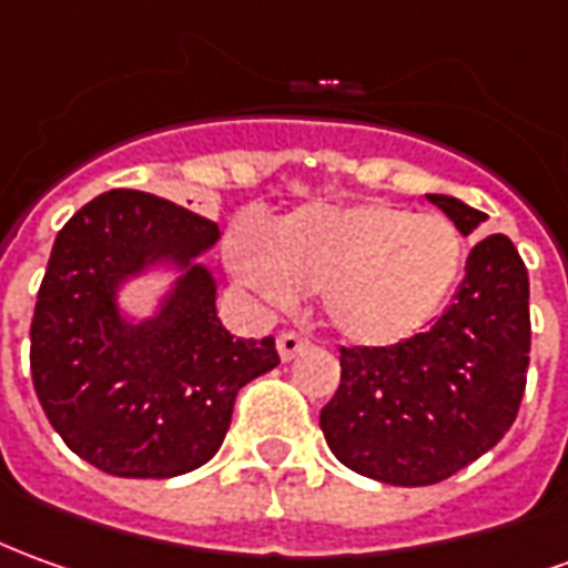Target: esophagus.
I'll use <instances>...</instances> for the list:
<instances>
[{
    "label": "esophagus",
    "mask_w": 568,
    "mask_h": 568,
    "mask_svg": "<svg viewBox=\"0 0 568 568\" xmlns=\"http://www.w3.org/2000/svg\"><path fill=\"white\" fill-rule=\"evenodd\" d=\"M304 347H307V338H301L295 332H283V335L276 338V351H280V359H283V363L295 359Z\"/></svg>",
    "instance_id": "34e87169"
}]
</instances>
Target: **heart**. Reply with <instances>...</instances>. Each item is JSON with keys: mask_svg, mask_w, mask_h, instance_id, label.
<instances>
[{"mask_svg": "<svg viewBox=\"0 0 568 568\" xmlns=\"http://www.w3.org/2000/svg\"><path fill=\"white\" fill-rule=\"evenodd\" d=\"M449 217L390 202L307 205L271 236L240 221L227 233L233 276L267 304L320 295L325 323L356 347H396L443 313L462 276Z\"/></svg>", "mask_w": 568, "mask_h": 568, "instance_id": "1", "label": "heart"}]
</instances>
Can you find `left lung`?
I'll use <instances>...</instances> for the list:
<instances>
[{
  "label": "left lung",
  "mask_w": 568,
  "mask_h": 568,
  "mask_svg": "<svg viewBox=\"0 0 568 568\" xmlns=\"http://www.w3.org/2000/svg\"><path fill=\"white\" fill-rule=\"evenodd\" d=\"M470 236L467 202L427 193ZM529 273L514 243L479 240L446 313L396 347H341V384L320 412L344 467L390 486H434L477 462L517 418L529 368Z\"/></svg>",
  "instance_id": "8db88e82"
}]
</instances>
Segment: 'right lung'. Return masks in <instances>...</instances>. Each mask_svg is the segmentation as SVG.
I'll return each instance as SVG.
<instances>
[{"label":"right lung","instance_id":"right-lung-1","mask_svg":"<svg viewBox=\"0 0 568 568\" xmlns=\"http://www.w3.org/2000/svg\"><path fill=\"white\" fill-rule=\"evenodd\" d=\"M212 221L138 190L82 205L54 240L30 325V368L51 427L113 477L169 479L209 462L233 399L280 366L273 338H233L217 320V280L200 257ZM165 275L138 317L121 292Z\"/></svg>","mask_w":568,"mask_h":568}]
</instances>
